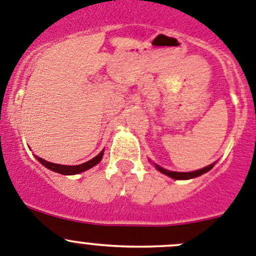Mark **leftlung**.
<instances>
[{
	"instance_id": "8db88e82",
	"label": "left lung",
	"mask_w": 256,
	"mask_h": 256,
	"mask_svg": "<svg viewBox=\"0 0 256 256\" xmlns=\"http://www.w3.org/2000/svg\"><path fill=\"white\" fill-rule=\"evenodd\" d=\"M156 166V169L159 172H162L163 174H166V176H170V178L173 179H190V178H196V176H202V174L207 173L208 170H211L212 168H214V164H211V166H206V168L204 169H200V170H196V172H190V173H179V172H169L166 170V169H163L162 166Z\"/></svg>"
}]
</instances>
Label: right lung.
<instances>
[{
  "mask_svg": "<svg viewBox=\"0 0 256 256\" xmlns=\"http://www.w3.org/2000/svg\"><path fill=\"white\" fill-rule=\"evenodd\" d=\"M102 155H104V150H102L97 156H94L93 159L88 160L87 163L80 164V166H60V164H54V163H50V162L44 160V159H42V158L39 156H36V159L42 164V166H46L48 169H50V170L56 172V173H60V174H66V176H72V174L82 173V172L94 166L96 164H98L102 159Z\"/></svg>",
  "mask_w": 256,
  "mask_h": 256,
  "instance_id": "obj_1",
  "label": "right lung"
}]
</instances>
